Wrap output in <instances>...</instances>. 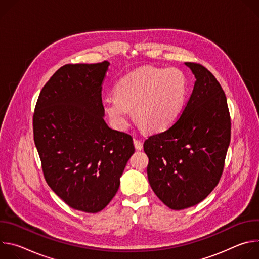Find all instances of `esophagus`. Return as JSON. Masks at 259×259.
Masks as SVG:
<instances>
[{
	"instance_id": "obj_1",
	"label": "esophagus",
	"mask_w": 259,
	"mask_h": 259,
	"mask_svg": "<svg viewBox=\"0 0 259 259\" xmlns=\"http://www.w3.org/2000/svg\"><path fill=\"white\" fill-rule=\"evenodd\" d=\"M134 146H135L136 150L140 151V150H142V142L140 140L134 138Z\"/></svg>"
}]
</instances>
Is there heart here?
Here are the masks:
<instances>
[{
  "instance_id": "heart-1",
  "label": "heart",
  "mask_w": 259,
  "mask_h": 259,
  "mask_svg": "<svg viewBox=\"0 0 259 259\" xmlns=\"http://www.w3.org/2000/svg\"><path fill=\"white\" fill-rule=\"evenodd\" d=\"M115 92L116 96L103 99V108L118 128L129 125L134 109L142 127L158 132L177 120L186 97V81L176 68L145 66L122 78Z\"/></svg>"
}]
</instances>
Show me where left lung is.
<instances>
[{
  "label": "left lung",
  "instance_id": "left-lung-1",
  "mask_svg": "<svg viewBox=\"0 0 259 259\" xmlns=\"http://www.w3.org/2000/svg\"><path fill=\"white\" fill-rule=\"evenodd\" d=\"M196 77L179 119L143 143L147 177L170 209L202 202L223 175L231 141V116L224 89L204 65L186 62Z\"/></svg>",
  "mask_w": 259,
  "mask_h": 259
}]
</instances>
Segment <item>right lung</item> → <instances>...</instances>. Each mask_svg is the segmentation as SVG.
I'll use <instances>...</instances> for the list:
<instances>
[{
  "instance_id": "add662e5",
  "label": "right lung",
  "mask_w": 259,
  "mask_h": 259,
  "mask_svg": "<svg viewBox=\"0 0 259 259\" xmlns=\"http://www.w3.org/2000/svg\"><path fill=\"white\" fill-rule=\"evenodd\" d=\"M109 65L61 66L45 84L32 117L33 140L51 190L70 208L101 211L117 194L132 136L103 120L102 83Z\"/></svg>"
}]
</instances>
